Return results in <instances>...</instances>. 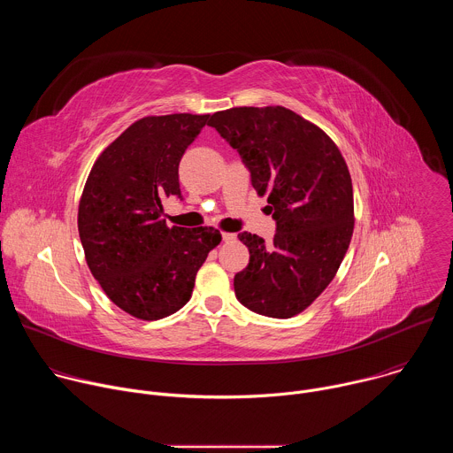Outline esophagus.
<instances>
[{"instance_id": "esophagus-1", "label": "esophagus", "mask_w": 453, "mask_h": 453, "mask_svg": "<svg viewBox=\"0 0 453 453\" xmlns=\"http://www.w3.org/2000/svg\"><path fill=\"white\" fill-rule=\"evenodd\" d=\"M222 240H224L226 243L234 242V240H236V234H234V233H222Z\"/></svg>"}]
</instances>
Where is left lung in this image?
<instances>
[{
  "mask_svg": "<svg viewBox=\"0 0 453 453\" xmlns=\"http://www.w3.org/2000/svg\"><path fill=\"white\" fill-rule=\"evenodd\" d=\"M208 125L236 149L276 220L273 243L238 234L250 257L234 276L236 299L260 315L294 317L332 283L349 247L348 165L325 131L281 105L219 111Z\"/></svg>",
  "mask_w": 453,
  "mask_h": 453,
  "instance_id": "1",
  "label": "left lung"
}]
</instances>
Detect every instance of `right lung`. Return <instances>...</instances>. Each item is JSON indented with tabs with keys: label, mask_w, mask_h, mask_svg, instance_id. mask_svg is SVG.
<instances>
[{
	"label": "right lung",
	"mask_w": 453,
	"mask_h": 453,
	"mask_svg": "<svg viewBox=\"0 0 453 453\" xmlns=\"http://www.w3.org/2000/svg\"><path fill=\"white\" fill-rule=\"evenodd\" d=\"M210 114L147 116L95 161L79 204L86 262L123 311L157 320L182 308L222 240L213 227H168L165 197H180L179 163Z\"/></svg>",
	"instance_id": "1"
}]
</instances>
